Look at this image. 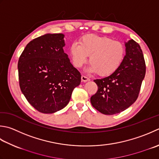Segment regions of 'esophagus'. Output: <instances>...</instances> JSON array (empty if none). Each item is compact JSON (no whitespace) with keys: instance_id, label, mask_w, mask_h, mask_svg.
I'll return each instance as SVG.
<instances>
[{"instance_id":"obj_1","label":"esophagus","mask_w":159,"mask_h":159,"mask_svg":"<svg viewBox=\"0 0 159 159\" xmlns=\"http://www.w3.org/2000/svg\"><path fill=\"white\" fill-rule=\"evenodd\" d=\"M81 80H82V81H83V82H87V81H89V80L90 79H89V78L86 77L85 76L82 75V76H81Z\"/></svg>"}]
</instances>
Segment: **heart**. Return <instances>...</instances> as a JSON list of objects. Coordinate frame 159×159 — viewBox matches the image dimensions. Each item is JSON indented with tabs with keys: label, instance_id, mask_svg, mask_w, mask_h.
<instances>
[{
	"label": "heart",
	"instance_id": "heart-1",
	"mask_svg": "<svg viewBox=\"0 0 159 159\" xmlns=\"http://www.w3.org/2000/svg\"><path fill=\"white\" fill-rule=\"evenodd\" d=\"M73 64L80 67L88 61L89 66L87 71L107 76L114 73L122 64L125 54L122 43L107 36L87 34L79 39V44L74 43L70 48Z\"/></svg>",
	"mask_w": 159,
	"mask_h": 159
}]
</instances>
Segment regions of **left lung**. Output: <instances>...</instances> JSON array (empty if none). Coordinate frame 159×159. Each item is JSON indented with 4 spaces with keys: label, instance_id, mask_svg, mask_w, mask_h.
<instances>
[{
    "label": "left lung",
    "instance_id": "obj_1",
    "mask_svg": "<svg viewBox=\"0 0 159 159\" xmlns=\"http://www.w3.org/2000/svg\"><path fill=\"white\" fill-rule=\"evenodd\" d=\"M126 54L120 67L110 76L94 81L98 90L90 101L101 113L113 115L125 110L137 99L146 66L142 49L133 39L125 43Z\"/></svg>",
    "mask_w": 159,
    "mask_h": 159
}]
</instances>
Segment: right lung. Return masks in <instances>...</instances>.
I'll return each mask as SVG.
<instances>
[{"mask_svg": "<svg viewBox=\"0 0 159 159\" xmlns=\"http://www.w3.org/2000/svg\"><path fill=\"white\" fill-rule=\"evenodd\" d=\"M63 34H47L28 43L18 63L19 85L36 110L52 114L70 102L81 75L63 50Z\"/></svg>", "mask_w": 159, "mask_h": 159, "instance_id": "obj_1", "label": "right lung"}]
</instances>
